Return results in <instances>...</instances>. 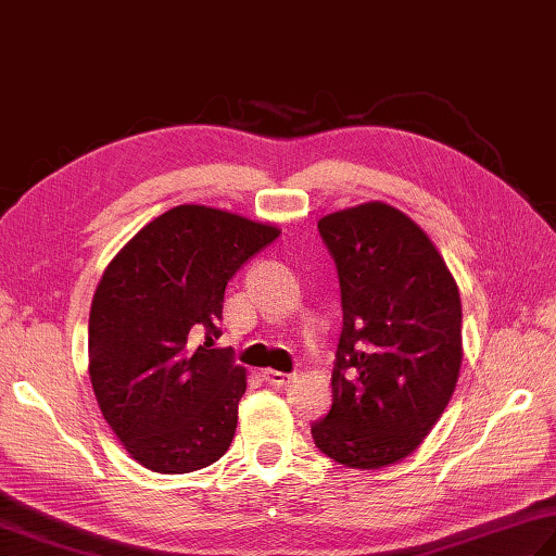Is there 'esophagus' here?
Masks as SVG:
<instances>
[{
  "label": "esophagus",
  "mask_w": 556,
  "mask_h": 556,
  "mask_svg": "<svg viewBox=\"0 0 556 556\" xmlns=\"http://www.w3.org/2000/svg\"><path fill=\"white\" fill-rule=\"evenodd\" d=\"M263 380L271 387H289L293 380H296V375H289V372H279V370H265L263 372Z\"/></svg>",
  "instance_id": "obj_1"
}]
</instances>
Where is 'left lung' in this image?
I'll use <instances>...</instances> for the list:
<instances>
[{"mask_svg":"<svg viewBox=\"0 0 556 556\" xmlns=\"http://www.w3.org/2000/svg\"><path fill=\"white\" fill-rule=\"evenodd\" d=\"M337 265L341 337L332 408L311 425L337 464L372 470L406 458L442 416L460 370V299L416 222L365 203L317 222Z\"/></svg>","mask_w":556,"mask_h":556,"instance_id":"8db88e82","label":"left lung"}]
</instances>
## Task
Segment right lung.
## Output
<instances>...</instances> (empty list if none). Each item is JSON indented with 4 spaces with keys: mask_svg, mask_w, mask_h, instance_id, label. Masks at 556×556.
<instances>
[{
    "mask_svg": "<svg viewBox=\"0 0 556 556\" xmlns=\"http://www.w3.org/2000/svg\"><path fill=\"white\" fill-rule=\"evenodd\" d=\"M279 236L231 212L179 205L104 269L90 305V382L140 466L191 473L227 452L245 370L217 349L229 279Z\"/></svg>",
    "mask_w": 556,
    "mask_h": 556,
    "instance_id": "obj_1",
    "label": "right lung"
}]
</instances>
